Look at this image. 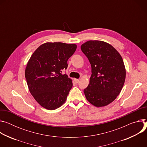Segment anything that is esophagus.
<instances>
[{
    "mask_svg": "<svg viewBox=\"0 0 147 147\" xmlns=\"http://www.w3.org/2000/svg\"><path fill=\"white\" fill-rule=\"evenodd\" d=\"M74 80L76 84H78L79 82V79H74Z\"/></svg>",
    "mask_w": 147,
    "mask_h": 147,
    "instance_id": "esophagus-1",
    "label": "esophagus"
}]
</instances>
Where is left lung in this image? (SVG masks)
I'll return each instance as SVG.
<instances>
[{
  "label": "left lung",
  "instance_id": "1",
  "mask_svg": "<svg viewBox=\"0 0 147 147\" xmlns=\"http://www.w3.org/2000/svg\"><path fill=\"white\" fill-rule=\"evenodd\" d=\"M91 65L89 84L84 90L86 99L96 107L105 106L116 99L125 79L120 54L104 41L90 40L80 47Z\"/></svg>",
  "mask_w": 147,
  "mask_h": 147
}]
</instances>
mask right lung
<instances>
[{
	"label": "right lung",
	"instance_id": "right-lung-1",
	"mask_svg": "<svg viewBox=\"0 0 147 147\" xmlns=\"http://www.w3.org/2000/svg\"><path fill=\"white\" fill-rule=\"evenodd\" d=\"M76 49L75 44L46 42L30 58L25 70L27 84L31 94L43 107L55 110L66 101L72 82L61 72L67 69V61Z\"/></svg>",
	"mask_w": 147,
	"mask_h": 147
}]
</instances>
